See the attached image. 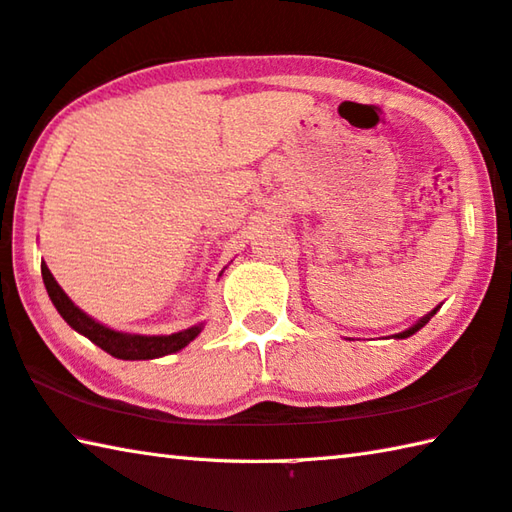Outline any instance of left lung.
<instances>
[{
  "label": "left lung",
  "instance_id": "obj_1",
  "mask_svg": "<svg viewBox=\"0 0 512 512\" xmlns=\"http://www.w3.org/2000/svg\"><path fill=\"white\" fill-rule=\"evenodd\" d=\"M436 309H439V306H436ZM436 309H434L432 313H427V315H425V318H421V320H418V322L414 324V327H410V329H407V331H403V333H396V338H410V336H414V333H416L418 329H421V327H425V324H427V322H430V318H432V315L436 313Z\"/></svg>",
  "mask_w": 512,
  "mask_h": 512
}]
</instances>
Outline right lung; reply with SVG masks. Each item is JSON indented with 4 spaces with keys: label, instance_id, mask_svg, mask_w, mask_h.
I'll list each match as a JSON object with an SVG mask.
<instances>
[{
    "label": "right lung",
    "instance_id": "right-lung-1",
    "mask_svg": "<svg viewBox=\"0 0 512 512\" xmlns=\"http://www.w3.org/2000/svg\"><path fill=\"white\" fill-rule=\"evenodd\" d=\"M42 280L49 293L51 302L58 313L69 324L71 329H76L82 336L89 338L94 345H98L102 351H107L109 356L120 360H152L167 356V353L181 351L185 345L199 336L203 324H194L190 329H183L172 336H138V333H123L116 329H109L105 324L89 318L85 311H80L76 304L69 300V295L62 291L60 284L55 282L49 266L42 262Z\"/></svg>",
    "mask_w": 512,
    "mask_h": 512
}]
</instances>
